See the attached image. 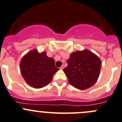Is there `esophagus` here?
Here are the masks:
<instances>
[{
  "mask_svg": "<svg viewBox=\"0 0 122 122\" xmlns=\"http://www.w3.org/2000/svg\"><path fill=\"white\" fill-rule=\"evenodd\" d=\"M64 68H65V66L63 65H62L61 66H60V69H63Z\"/></svg>",
  "mask_w": 122,
  "mask_h": 122,
  "instance_id": "esophagus-1",
  "label": "esophagus"
}]
</instances>
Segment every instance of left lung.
I'll list each match as a JSON object with an SVG mask.
<instances>
[{"instance_id":"obj_1","label":"left lung","mask_w":122,"mask_h":122,"mask_svg":"<svg viewBox=\"0 0 122 122\" xmlns=\"http://www.w3.org/2000/svg\"><path fill=\"white\" fill-rule=\"evenodd\" d=\"M68 66L63 69L68 82L80 90L88 89L94 85L99 75L101 61L97 56L84 50L70 55Z\"/></svg>"}]
</instances>
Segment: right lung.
<instances>
[{
  "instance_id": "add662e5",
  "label": "right lung",
  "mask_w": 122,
  "mask_h": 122,
  "mask_svg": "<svg viewBox=\"0 0 122 122\" xmlns=\"http://www.w3.org/2000/svg\"><path fill=\"white\" fill-rule=\"evenodd\" d=\"M59 69L53 58L47 57L45 52L38 53L36 50L24 56L20 62L22 76L27 84L35 88L47 86Z\"/></svg>"
}]
</instances>
